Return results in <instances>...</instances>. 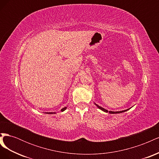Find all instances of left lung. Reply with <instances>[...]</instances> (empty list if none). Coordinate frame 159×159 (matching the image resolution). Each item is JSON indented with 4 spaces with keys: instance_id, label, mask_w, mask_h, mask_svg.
I'll return each instance as SVG.
<instances>
[{
    "instance_id": "1",
    "label": "left lung",
    "mask_w": 159,
    "mask_h": 159,
    "mask_svg": "<svg viewBox=\"0 0 159 159\" xmlns=\"http://www.w3.org/2000/svg\"><path fill=\"white\" fill-rule=\"evenodd\" d=\"M96 105V104H95ZM98 106V108H99L100 109H102V111H105V112H108V111L107 110H106V109H105L104 108H103V107H100V106H99V105H96ZM128 109H127V110H124V111H115V112H114V111H109V113H123V112H125V111H127Z\"/></svg>"
}]
</instances>
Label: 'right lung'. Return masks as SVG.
I'll list each match as a JSON object with an SVG mask.
<instances>
[{
    "label": "right lung",
    "instance_id": "add662e5",
    "mask_svg": "<svg viewBox=\"0 0 159 159\" xmlns=\"http://www.w3.org/2000/svg\"><path fill=\"white\" fill-rule=\"evenodd\" d=\"M66 108H67L66 107H64L63 109H61V111H64V110H66ZM49 113V114H52L53 113H52V112H51V113Z\"/></svg>",
    "mask_w": 159,
    "mask_h": 159
}]
</instances>
